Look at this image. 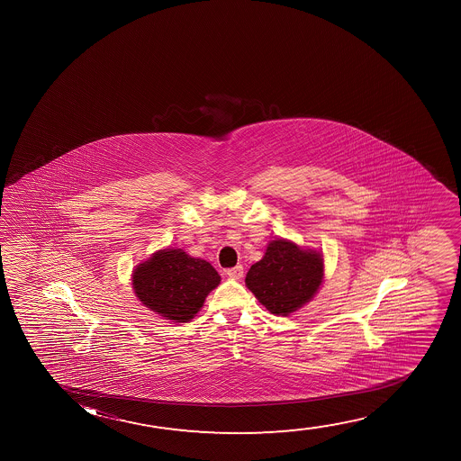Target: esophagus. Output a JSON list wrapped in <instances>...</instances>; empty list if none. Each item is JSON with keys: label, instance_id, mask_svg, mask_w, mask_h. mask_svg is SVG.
<instances>
[{"label": "esophagus", "instance_id": "34e87169", "mask_svg": "<svg viewBox=\"0 0 461 461\" xmlns=\"http://www.w3.org/2000/svg\"><path fill=\"white\" fill-rule=\"evenodd\" d=\"M225 272H227L228 277L238 280V278L242 277V274H244V267H242L240 265H238L234 266V267H230V269H227Z\"/></svg>", "mask_w": 461, "mask_h": 461}]
</instances>
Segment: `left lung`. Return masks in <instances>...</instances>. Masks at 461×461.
I'll return each mask as SVG.
<instances>
[{
	"instance_id": "1",
	"label": "left lung",
	"mask_w": 461,
	"mask_h": 461,
	"mask_svg": "<svg viewBox=\"0 0 461 461\" xmlns=\"http://www.w3.org/2000/svg\"><path fill=\"white\" fill-rule=\"evenodd\" d=\"M324 277L322 255L294 242H269L265 257L247 272L246 285L274 315L288 316L310 303Z\"/></svg>"
}]
</instances>
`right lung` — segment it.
Masks as SVG:
<instances>
[{
	"instance_id": "right-lung-1",
	"label": "right lung",
	"mask_w": 461,
	"mask_h": 461,
	"mask_svg": "<svg viewBox=\"0 0 461 461\" xmlns=\"http://www.w3.org/2000/svg\"><path fill=\"white\" fill-rule=\"evenodd\" d=\"M221 284L206 259L192 258L181 249H164L140 263L132 274L135 294L148 309L173 322H187Z\"/></svg>"
}]
</instances>
